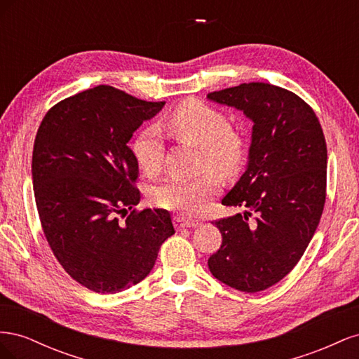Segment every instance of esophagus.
Listing matches in <instances>:
<instances>
[{
  "label": "esophagus",
  "mask_w": 359,
  "mask_h": 359,
  "mask_svg": "<svg viewBox=\"0 0 359 359\" xmlns=\"http://www.w3.org/2000/svg\"><path fill=\"white\" fill-rule=\"evenodd\" d=\"M199 224L198 220L184 219V217H175V226L177 229H186V227H196Z\"/></svg>",
  "instance_id": "obj_1"
}]
</instances>
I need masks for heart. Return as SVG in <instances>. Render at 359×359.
<instances>
[{"instance_id":"b5f03b06","label":"heart","mask_w":359,"mask_h":359,"mask_svg":"<svg viewBox=\"0 0 359 359\" xmlns=\"http://www.w3.org/2000/svg\"><path fill=\"white\" fill-rule=\"evenodd\" d=\"M165 127L180 140L199 145L201 169H215L224 177H232L241 169L245 158V140L231 127L222 111L196 99L180 103L165 118ZM133 156L139 168L149 177L160 172L165 145L156 127H147L133 144ZM222 181L214 170H206L193 180L170 178L153 190V202L163 210L184 214L198 212L219 194Z\"/></svg>"}]
</instances>
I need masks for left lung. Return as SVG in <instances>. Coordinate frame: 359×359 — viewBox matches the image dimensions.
Listing matches in <instances>:
<instances>
[{
  "mask_svg": "<svg viewBox=\"0 0 359 359\" xmlns=\"http://www.w3.org/2000/svg\"><path fill=\"white\" fill-rule=\"evenodd\" d=\"M208 99L255 123L247 169L222 199L245 212L212 222L223 240L208 266L227 286L260 292L290 273L316 232L327 199V142L311 107L280 86L241 83Z\"/></svg>",
  "mask_w": 359,
  "mask_h": 359,
  "instance_id": "8db88e82",
  "label": "left lung"
}]
</instances>
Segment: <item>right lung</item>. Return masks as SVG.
I'll return each mask as SVG.
<instances>
[{"instance_id":"right-lung-1","label":"right lung","mask_w":359,"mask_h":359,"mask_svg":"<svg viewBox=\"0 0 359 359\" xmlns=\"http://www.w3.org/2000/svg\"><path fill=\"white\" fill-rule=\"evenodd\" d=\"M163 104L99 85L52 106L37 130L31 169L43 233L64 271L93 292L142 281L175 233L168 211L135 208L139 166L127 145Z\"/></svg>"}]
</instances>
